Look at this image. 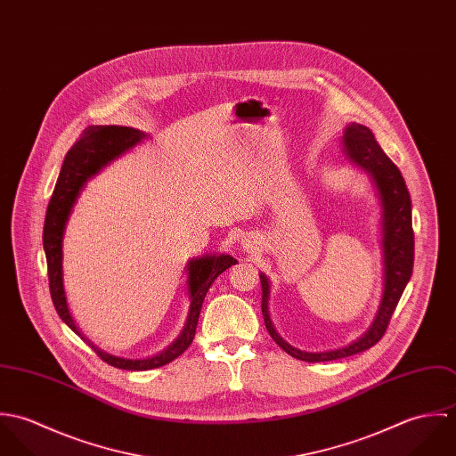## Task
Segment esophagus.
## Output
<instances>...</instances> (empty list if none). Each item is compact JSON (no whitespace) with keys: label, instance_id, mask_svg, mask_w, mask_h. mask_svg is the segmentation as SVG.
<instances>
[{"label":"esophagus","instance_id":"obj_1","mask_svg":"<svg viewBox=\"0 0 456 456\" xmlns=\"http://www.w3.org/2000/svg\"><path fill=\"white\" fill-rule=\"evenodd\" d=\"M242 246H244V248H248V246H249V240H244V244H242ZM248 249H249V248H248Z\"/></svg>","mask_w":456,"mask_h":456}]
</instances>
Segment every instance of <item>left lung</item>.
I'll return each mask as SVG.
<instances>
[{"label":"left lung","mask_w":456,"mask_h":456,"mask_svg":"<svg viewBox=\"0 0 456 456\" xmlns=\"http://www.w3.org/2000/svg\"><path fill=\"white\" fill-rule=\"evenodd\" d=\"M342 149L346 158L365 170L372 179L378 196L381 201V228H383V263H385V289L383 298L378 309V314L370 328L354 342L346 347L323 351V353H307L289 346L275 331L270 320L268 298H270V282L265 273H260L261 281V313L265 326L270 337L282 347L288 354L302 362H331L346 358L376 346L385 335L391 314L412 275L414 263V233H412V217H411V196L407 191L405 181L396 168V165L385 154V151L376 142L372 131L363 125L351 123L346 126L342 134Z\"/></svg>","instance_id":"left-lung-1"}]
</instances>
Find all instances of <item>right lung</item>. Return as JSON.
Instances as JSON below:
<instances>
[{
  "mask_svg": "<svg viewBox=\"0 0 456 456\" xmlns=\"http://www.w3.org/2000/svg\"><path fill=\"white\" fill-rule=\"evenodd\" d=\"M145 138L143 131L128 128V126H89L82 136L73 143L68 151L54 193L51 196L45 224H44V251L47 258L49 270V288L53 304L60 314V318L69 326L82 340H86L94 353L109 365L123 370H151L161 365L170 363L177 356H181L195 338L196 325L201 311L203 298L216 281L219 273L235 265L237 260L230 255H208L196 260L188 261V293H190V313L186 318V325L181 335L170 344L165 351L156 356L145 360H126L119 356H112L82 335L77 328L68 304H66L65 286H63V237H65L66 223L71 214V208L80 195L86 183L94 177L103 167H107L112 159L119 158L131 147Z\"/></svg>",
  "mask_w": 456,
  "mask_h": 456,
  "instance_id": "obj_1",
  "label": "right lung"
}]
</instances>
